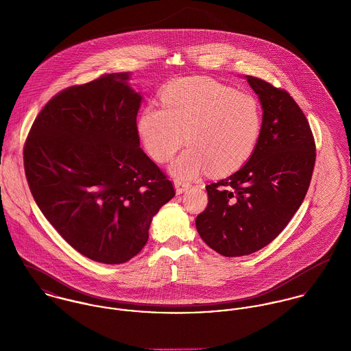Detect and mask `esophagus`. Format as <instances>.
<instances>
[{
  "mask_svg": "<svg viewBox=\"0 0 351 351\" xmlns=\"http://www.w3.org/2000/svg\"><path fill=\"white\" fill-rule=\"evenodd\" d=\"M174 188H176L177 195H182L185 191H188L191 188V184L185 182L182 180H174Z\"/></svg>",
  "mask_w": 351,
  "mask_h": 351,
  "instance_id": "obj_1",
  "label": "esophagus"
}]
</instances>
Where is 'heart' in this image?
<instances>
[{"label": "heart", "mask_w": 351, "mask_h": 351, "mask_svg": "<svg viewBox=\"0 0 351 351\" xmlns=\"http://www.w3.org/2000/svg\"><path fill=\"white\" fill-rule=\"evenodd\" d=\"M162 108L142 110L136 128L145 150L166 162L186 143L169 171L191 180L209 170L228 176L241 169L255 150L262 131V112L250 95L237 93L202 77L171 82L160 96Z\"/></svg>", "instance_id": "1"}]
</instances>
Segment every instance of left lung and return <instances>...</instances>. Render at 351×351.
<instances>
[{"label":"left lung","mask_w":351,"mask_h":351,"mask_svg":"<svg viewBox=\"0 0 351 351\" xmlns=\"http://www.w3.org/2000/svg\"><path fill=\"white\" fill-rule=\"evenodd\" d=\"M262 105V131L250 159L232 176L206 185L208 205L196 217L201 239L224 256L267 246L304 200L315 141L300 106L285 90L245 77Z\"/></svg>","instance_id":"1"}]
</instances>
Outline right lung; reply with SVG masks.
Here are the masks:
<instances>
[{"label": "right lung", "instance_id": "obj_1", "mask_svg": "<svg viewBox=\"0 0 351 351\" xmlns=\"http://www.w3.org/2000/svg\"><path fill=\"white\" fill-rule=\"evenodd\" d=\"M130 73L104 74L53 96L24 145L31 193L59 235L106 265L145 247L152 217L176 193L139 147L143 100Z\"/></svg>", "mask_w": 351, "mask_h": 351}]
</instances>
